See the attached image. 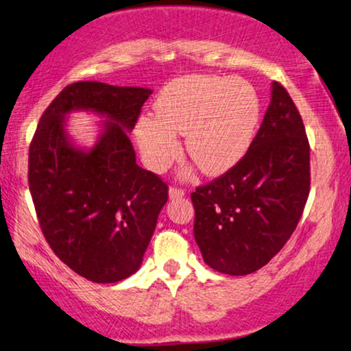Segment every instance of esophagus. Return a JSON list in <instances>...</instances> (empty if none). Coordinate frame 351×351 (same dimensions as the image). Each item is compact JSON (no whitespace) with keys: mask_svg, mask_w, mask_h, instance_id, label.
I'll use <instances>...</instances> for the list:
<instances>
[{"mask_svg":"<svg viewBox=\"0 0 351 351\" xmlns=\"http://www.w3.org/2000/svg\"><path fill=\"white\" fill-rule=\"evenodd\" d=\"M168 195H170V199L183 198V196H184V189L176 188V186H170V191H168Z\"/></svg>","mask_w":351,"mask_h":351,"instance_id":"1","label":"esophagus"}]
</instances>
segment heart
<instances>
[{
  "label": "heart",
  "instance_id": "b5f03b06",
  "mask_svg": "<svg viewBox=\"0 0 351 351\" xmlns=\"http://www.w3.org/2000/svg\"><path fill=\"white\" fill-rule=\"evenodd\" d=\"M155 117L136 123L135 138L150 170H167L180 155L186 135V152L201 171L223 175L245 155L261 119L256 88L239 77L191 74L173 80L160 92Z\"/></svg>",
  "mask_w": 351,
  "mask_h": 351
}]
</instances>
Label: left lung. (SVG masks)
<instances>
[{"label":"left lung","mask_w":351,"mask_h":351,"mask_svg":"<svg viewBox=\"0 0 351 351\" xmlns=\"http://www.w3.org/2000/svg\"><path fill=\"white\" fill-rule=\"evenodd\" d=\"M310 191V147L295 104L279 82L251 147L231 170L191 193L195 239L209 267L256 272L284 247Z\"/></svg>","instance_id":"left-lung-1"}]
</instances>
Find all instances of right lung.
Instances as JSON below:
<instances>
[{"label":"right lung","instance_id":"1","mask_svg":"<svg viewBox=\"0 0 351 351\" xmlns=\"http://www.w3.org/2000/svg\"><path fill=\"white\" fill-rule=\"evenodd\" d=\"M150 88L74 82L51 102L29 145L27 181L39 226L64 264L97 284L138 271L168 201V186L136 165L134 130ZM94 111L98 143L77 149L65 132L71 111Z\"/></svg>","mask_w":351,"mask_h":351}]
</instances>
